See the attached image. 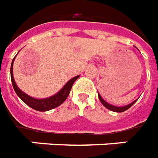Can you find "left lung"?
Instances as JSON below:
<instances>
[{"label": "left lung", "instance_id": "obj_1", "mask_svg": "<svg viewBox=\"0 0 158 158\" xmlns=\"http://www.w3.org/2000/svg\"><path fill=\"white\" fill-rule=\"evenodd\" d=\"M98 95H99V100H100V102L102 103V104H103V105L104 106L105 108H107L108 109H109V110L113 111V112H116V113H122V112H125V111L127 110V109H129L131 106L133 105L134 103H135L136 101L138 100V99H136V100H135L131 103L128 104V105L123 106V107H117V106L112 105V104H110V103H107V102H106V101L104 100V99H103L102 97H101V95L99 94V93H98Z\"/></svg>", "mask_w": 158, "mask_h": 158}]
</instances>
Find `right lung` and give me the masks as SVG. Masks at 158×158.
<instances>
[{
	"label": "right lung",
	"mask_w": 158,
	"mask_h": 158,
	"mask_svg": "<svg viewBox=\"0 0 158 158\" xmlns=\"http://www.w3.org/2000/svg\"><path fill=\"white\" fill-rule=\"evenodd\" d=\"M15 59V57L13 59L10 67V77L14 89H15V93L17 94L18 96L27 105H28L29 107H31V108H33L36 111L45 112V111L51 110L53 108H57L58 106L61 105L69 96L73 83L75 82V81L79 77V76H77L75 77L72 78L71 80H69L64 85V86L58 92L57 94H55L53 96H50L49 98H46V99H35L33 97L29 96L27 94H25L24 92H23L21 89H19V88L16 85L13 76V64Z\"/></svg>",
	"instance_id": "add662e5"
}]
</instances>
